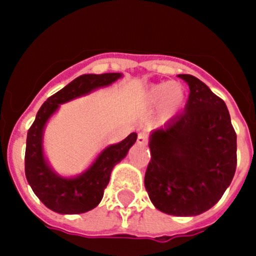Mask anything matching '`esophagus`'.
<instances>
[{
  "instance_id": "1",
  "label": "esophagus",
  "mask_w": 256,
  "mask_h": 256,
  "mask_svg": "<svg viewBox=\"0 0 256 256\" xmlns=\"http://www.w3.org/2000/svg\"><path fill=\"white\" fill-rule=\"evenodd\" d=\"M148 142V135L145 132H140L138 135V144L139 145H145Z\"/></svg>"
}]
</instances>
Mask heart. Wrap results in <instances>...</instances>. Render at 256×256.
I'll return each instance as SVG.
<instances>
[{"label":"heart","mask_w":256,"mask_h":256,"mask_svg":"<svg viewBox=\"0 0 256 256\" xmlns=\"http://www.w3.org/2000/svg\"><path fill=\"white\" fill-rule=\"evenodd\" d=\"M184 101V90L179 83H162L154 86L146 94V102L150 106L163 104V112L166 117H170Z\"/></svg>","instance_id":"obj_1"}]
</instances>
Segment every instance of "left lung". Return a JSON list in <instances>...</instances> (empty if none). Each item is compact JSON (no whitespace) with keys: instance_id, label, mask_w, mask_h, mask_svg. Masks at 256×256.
<instances>
[{"instance_id":"1","label":"left lung","mask_w":256,"mask_h":256,"mask_svg":"<svg viewBox=\"0 0 256 256\" xmlns=\"http://www.w3.org/2000/svg\"><path fill=\"white\" fill-rule=\"evenodd\" d=\"M190 86L184 111L149 140L145 188L159 211L179 217L208 211L236 170V132L226 104L202 80L179 74Z\"/></svg>"}]
</instances>
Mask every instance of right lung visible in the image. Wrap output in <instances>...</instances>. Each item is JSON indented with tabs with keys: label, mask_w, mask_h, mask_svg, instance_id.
Listing matches in <instances>:
<instances>
[{
	"label": "right lung",
	"mask_w": 256,
	"mask_h": 256,
	"mask_svg": "<svg viewBox=\"0 0 256 256\" xmlns=\"http://www.w3.org/2000/svg\"><path fill=\"white\" fill-rule=\"evenodd\" d=\"M121 77V73L83 74L49 97L38 111L34 124L28 131L25 174L38 198L52 211L78 214L98 206L112 169L128 155V149L138 139V134H130L122 142L104 148L83 173L68 178L52 170L45 158L42 148L45 125L60 104L107 87Z\"/></svg>",
	"instance_id": "right-lung-1"
}]
</instances>
